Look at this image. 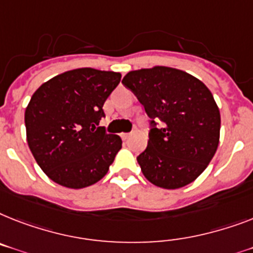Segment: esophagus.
I'll list each match as a JSON object with an SVG mask.
<instances>
[{
	"label": "esophagus",
	"instance_id": "obj_1",
	"mask_svg": "<svg viewBox=\"0 0 253 253\" xmlns=\"http://www.w3.org/2000/svg\"><path fill=\"white\" fill-rule=\"evenodd\" d=\"M129 137H130V133H123V134H122L123 139H128Z\"/></svg>",
	"mask_w": 253,
	"mask_h": 253
}]
</instances>
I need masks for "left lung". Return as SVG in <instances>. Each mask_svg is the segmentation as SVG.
Listing matches in <instances>:
<instances>
[{"instance_id":"1","label":"left lung","mask_w":253,"mask_h":253,"mask_svg":"<svg viewBox=\"0 0 253 253\" xmlns=\"http://www.w3.org/2000/svg\"><path fill=\"white\" fill-rule=\"evenodd\" d=\"M122 83L151 119L147 147L137 156L143 176L169 190L193 182L220 141V111L210 89L197 77L162 66L130 71Z\"/></svg>"}]
</instances>
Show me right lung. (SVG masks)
Listing matches in <instances>:
<instances>
[{"mask_svg":"<svg viewBox=\"0 0 253 253\" xmlns=\"http://www.w3.org/2000/svg\"><path fill=\"white\" fill-rule=\"evenodd\" d=\"M122 75L77 68L50 79L35 91L24 114L27 142L54 182L83 189L106 176L122 138L99 126L103 104Z\"/></svg>","mask_w":253,"mask_h":253,"instance_id":"1","label":"right lung"}]
</instances>
